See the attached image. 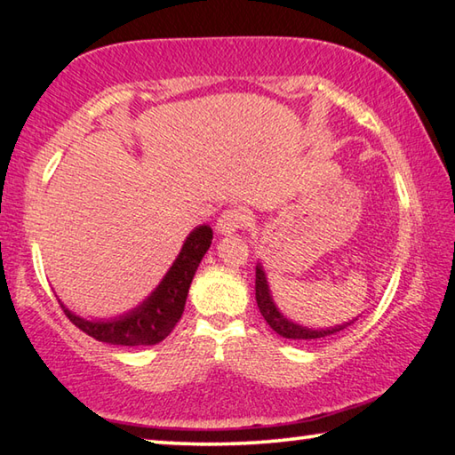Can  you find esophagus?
<instances>
[{
  "mask_svg": "<svg viewBox=\"0 0 455 455\" xmlns=\"http://www.w3.org/2000/svg\"><path fill=\"white\" fill-rule=\"evenodd\" d=\"M246 222H249V217H246V212L241 211V209H230V211H225L219 217L217 220V230L220 235H235L241 230Z\"/></svg>",
  "mask_w": 455,
  "mask_h": 455,
  "instance_id": "1",
  "label": "esophagus"
}]
</instances>
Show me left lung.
I'll use <instances>...</instances> for the list:
<instances>
[{"instance_id":"left-lung-1","label":"left lung","mask_w":455,"mask_h":455,"mask_svg":"<svg viewBox=\"0 0 455 455\" xmlns=\"http://www.w3.org/2000/svg\"><path fill=\"white\" fill-rule=\"evenodd\" d=\"M255 295H257L259 311L265 317V321L268 323V327H271L276 335H281L284 339H297V341H317V339H321V337L335 335V333H339V331L347 329L349 325H353V323L357 321V319H353L349 323H343V325L315 329V327H307V325H301V323L289 319L287 315H283L279 307H276L275 299L271 295V287H268L267 273L260 263L257 265Z\"/></svg>"}]
</instances>
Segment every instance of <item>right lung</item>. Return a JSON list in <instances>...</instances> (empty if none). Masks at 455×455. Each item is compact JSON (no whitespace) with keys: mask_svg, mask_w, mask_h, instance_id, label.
<instances>
[{"mask_svg":"<svg viewBox=\"0 0 455 455\" xmlns=\"http://www.w3.org/2000/svg\"><path fill=\"white\" fill-rule=\"evenodd\" d=\"M212 228L200 225L190 230L184 241L179 257L168 268L163 281L140 305L110 319H86L60 301L66 317L84 333L94 337L96 341L108 345H122V347H140V345H156L171 335L176 323L182 317L187 305L190 283L200 260L211 249Z\"/></svg>","mask_w":455,"mask_h":455,"instance_id":"1","label":"right lung"}]
</instances>
